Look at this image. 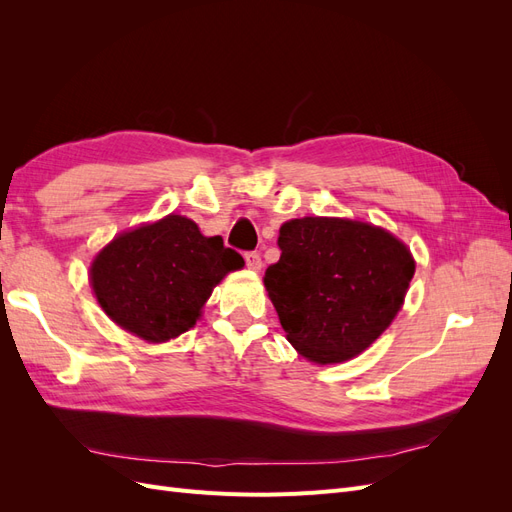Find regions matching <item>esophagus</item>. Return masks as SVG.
I'll use <instances>...</instances> for the list:
<instances>
[{
  "mask_svg": "<svg viewBox=\"0 0 512 512\" xmlns=\"http://www.w3.org/2000/svg\"><path fill=\"white\" fill-rule=\"evenodd\" d=\"M245 262H247V269L250 271H260L262 269V258H260V254H256V252H250V254H245Z\"/></svg>",
  "mask_w": 512,
  "mask_h": 512,
  "instance_id": "1",
  "label": "esophagus"
}]
</instances>
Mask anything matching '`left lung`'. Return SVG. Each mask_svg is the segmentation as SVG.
<instances>
[{
    "mask_svg": "<svg viewBox=\"0 0 512 512\" xmlns=\"http://www.w3.org/2000/svg\"><path fill=\"white\" fill-rule=\"evenodd\" d=\"M280 260L262 277L286 339L316 365L365 352L401 312L416 271L410 247L363 220L305 218L280 226Z\"/></svg>",
    "mask_w": 512,
    "mask_h": 512,
    "instance_id": "obj_1",
    "label": "left lung"
}]
</instances>
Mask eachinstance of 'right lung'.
Masks as SVG:
<instances>
[{
    "instance_id": "obj_1",
    "label": "right lung",
    "mask_w": 512,
    "mask_h": 512,
    "mask_svg": "<svg viewBox=\"0 0 512 512\" xmlns=\"http://www.w3.org/2000/svg\"><path fill=\"white\" fill-rule=\"evenodd\" d=\"M243 258L220 237H205L185 215L168 213L115 235L89 265V286L119 329L166 344L203 316L213 288Z\"/></svg>"
}]
</instances>
